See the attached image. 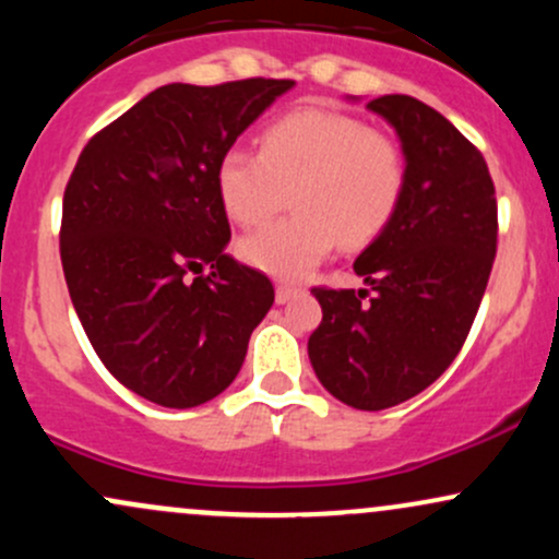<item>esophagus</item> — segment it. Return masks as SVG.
Returning a JSON list of instances; mask_svg holds the SVG:
<instances>
[{
  "label": "esophagus",
  "mask_w": 559,
  "mask_h": 559,
  "mask_svg": "<svg viewBox=\"0 0 559 559\" xmlns=\"http://www.w3.org/2000/svg\"><path fill=\"white\" fill-rule=\"evenodd\" d=\"M299 292H301V288L294 286V284H278V286H275V301H278V305H286V301L292 297H297Z\"/></svg>",
  "instance_id": "34e87169"
}]
</instances>
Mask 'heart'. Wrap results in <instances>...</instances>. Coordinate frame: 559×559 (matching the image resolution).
<instances>
[{"mask_svg": "<svg viewBox=\"0 0 559 559\" xmlns=\"http://www.w3.org/2000/svg\"><path fill=\"white\" fill-rule=\"evenodd\" d=\"M404 181L396 139L323 107L273 120L260 136V155L230 146L215 168L221 207L243 228L271 221L286 191L292 197V217L239 243L249 265L275 278H301L338 241L346 249L373 241L400 207Z\"/></svg>", "mask_w": 559, "mask_h": 559, "instance_id": "obj_1", "label": "heart"}]
</instances>
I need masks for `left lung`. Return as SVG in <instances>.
<instances>
[{
  "mask_svg": "<svg viewBox=\"0 0 559 559\" xmlns=\"http://www.w3.org/2000/svg\"><path fill=\"white\" fill-rule=\"evenodd\" d=\"M368 110L402 141L404 194L355 260L368 288H312L323 320L307 352L338 402L376 413L431 386L463 349L497 254V197L484 155L433 107L386 94Z\"/></svg>",
  "mask_w": 559,
  "mask_h": 559,
  "instance_id": "8db88e82",
  "label": "left lung"
}]
</instances>
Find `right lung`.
<instances>
[{
	"mask_svg": "<svg viewBox=\"0 0 559 559\" xmlns=\"http://www.w3.org/2000/svg\"><path fill=\"white\" fill-rule=\"evenodd\" d=\"M292 86L168 83L83 146L62 197V271L99 360L144 400L186 409L226 391L271 310V278L226 254L215 168Z\"/></svg>",
	"mask_w": 559,
	"mask_h": 559,
	"instance_id": "1",
	"label": "right lung"
}]
</instances>
